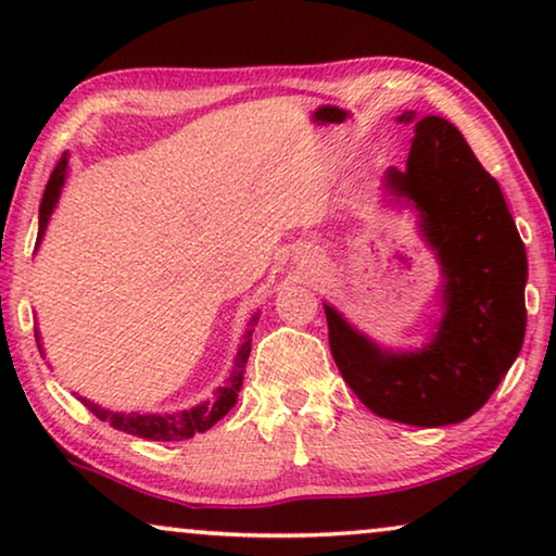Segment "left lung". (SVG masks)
<instances>
[{
  "label": "left lung",
  "mask_w": 556,
  "mask_h": 556,
  "mask_svg": "<svg viewBox=\"0 0 556 556\" xmlns=\"http://www.w3.org/2000/svg\"><path fill=\"white\" fill-rule=\"evenodd\" d=\"M397 121H415L402 113ZM384 187L420 212L443 265V318L420 352H384L324 306L333 362L356 397L387 420L440 428L478 413L521 352L527 250L498 181L451 121L415 124L407 169Z\"/></svg>",
  "instance_id": "left-lung-1"
}]
</instances>
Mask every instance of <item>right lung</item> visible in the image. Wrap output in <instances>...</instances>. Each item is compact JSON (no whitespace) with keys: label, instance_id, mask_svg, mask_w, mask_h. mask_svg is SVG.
Masks as SVG:
<instances>
[{"label":"right lung","instance_id":"1","mask_svg":"<svg viewBox=\"0 0 556 556\" xmlns=\"http://www.w3.org/2000/svg\"><path fill=\"white\" fill-rule=\"evenodd\" d=\"M65 172H67V154L60 156L58 166L50 174L48 187H45V194L40 202V232H37V245H40L45 227H48V219L52 215V210H55L60 189H63V185H65ZM253 324H255V318L250 321V326ZM250 337H253V329H248L245 337H242L245 341H242L240 352H238V356H235L232 375H230V379H227L225 387H219L217 397L212 402L210 400L202 402V405H197L192 409H181V413H164V415H141V413L126 415V413H111V409L98 407L96 402H88L86 397H80V402L98 417V420L109 422L111 428L128 432V435L147 438V440H187V438H192L194 432L210 430L212 425H215L217 420H223V417L235 407V402H238V392L242 387V371H245V364L250 356ZM35 339H37V346L42 349L40 337H37V333H35Z\"/></svg>","mask_w":556,"mask_h":556}]
</instances>
